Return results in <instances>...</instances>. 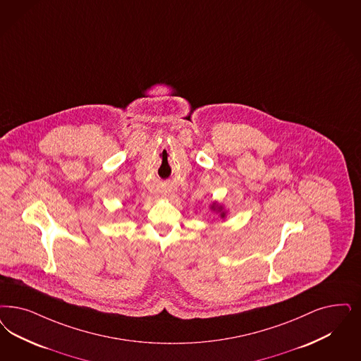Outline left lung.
<instances>
[{"label":"left lung","instance_id":"left-lung-1","mask_svg":"<svg viewBox=\"0 0 361 361\" xmlns=\"http://www.w3.org/2000/svg\"><path fill=\"white\" fill-rule=\"evenodd\" d=\"M212 209H213V211L217 212V213H220L221 219H224L225 214H226V212L224 211L223 205H219L217 202H213V204H212Z\"/></svg>","mask_w":361,"mask_h":361}]
</instances>
